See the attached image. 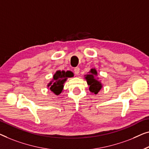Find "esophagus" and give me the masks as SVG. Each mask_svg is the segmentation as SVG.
Returning <instances> with one entry per match:
<instances>
[{"instance_id":"esophagus-1","label":"esophagus","mask_w":149,"mask_h":149,"mask_svg":"<svg viewBox=\"0 0 149 149\" xmlns=\"http://www.w3.org/2000/svg\"><path fill=\"white\" fill-rule=\"evenodd\" d=\"M74 71L75 74L78 75V74H79V68H78V67H77V68H75Z\"/></svg>"}]
</instances>
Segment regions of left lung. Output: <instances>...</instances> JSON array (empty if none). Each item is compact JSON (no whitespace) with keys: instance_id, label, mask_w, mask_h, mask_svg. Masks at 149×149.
I'll use <instances>...</instances> for the list:
<instances>
[{"instance_id":"obj_1","label":"left lung","mask_w":149,"mask_h":149,"mask_svg":"<svg viewBox=\"0 0 149 149\" xmlns=\"http://www.w3.org/2000/svg\"><path fill=\"white\" fill-rule=\"evenodd\" d=\"M88 73V74L85 75V79H86L88 85L90 86V91L96 95L102 88V84L95 77L97 76V72L96 69H91Z\"/></svg>"}]
</instances>
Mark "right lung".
I'll return each mask as SVG.
<instances>
[{
  "mask_svg": "<svg viewBox=\"0 0 149 149\" xmlns=\"http://www.w3.org/2000/svg\"><path fill=\"white\" fill-rule=\"evenodd\" d=\"M73 76V74L70 71L65 72V71H56L53 75V80L50 81L48 87L50 88V90L56 95H59L63 89V84L65 82L68 77Z\"/></svg>",
  "mask_w": 149,
  "mask_h": 149,
  "instance_id": "add662e5",
  "label": "right lung"
}]
</instances>
